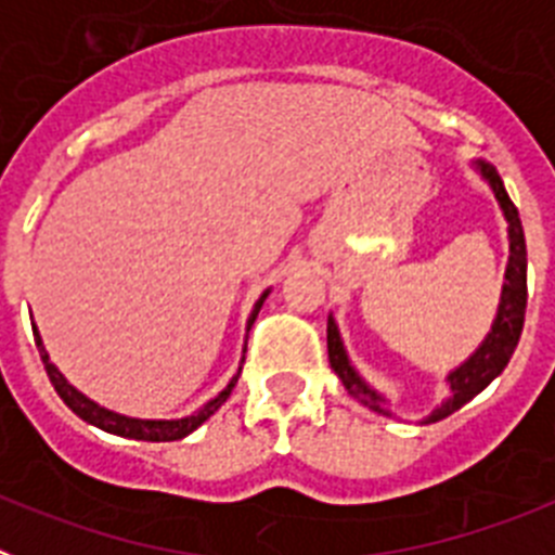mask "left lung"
<instances>
[{"label": "left lung", "mask_w": 555, "mask_h": 555, "mask_svg": "<svg viewBox=\"0 0 555 555\" xmlns=\"http://www.w3.org/2000/svg\"><path fill=\"white\" fill-rule=\"evenodd\" d=\"M480 175L489 180L492 185L494 197H498L500 208L508 219V238H512V258H508L506 269V286H503V297H500V311L498 320H494L492 333L487 336V341L475 350V356L469 358L467 364H461L459 370L450 372V389H453V397L448 403H442V409H436L434 414L428 416V423H439L444 416H450L453 411H459L461 405L469 403L475 395L487 389L500 372L506 370L508 358L514 356L519 341V333H522V325H526V306H528V258H526V233H522V222H519L517 205L512 203V197L503 189V180H500L498 169L489 164H478ZM327 358H331V366L345 389L350 391L352 397H358L361 403L370 405V409L380 411V395L370 389V386L358 377V372L352 370L350 361H347L345 345H341V336H338V327L333 322V317H327Z\"/></svg>", "instance_id": "1"}]
</instances>
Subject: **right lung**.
<instances>
[{"instance_id":"right-lung-1","label":"right lung","mask_w":555,"mask_h":555,"mask_svg":"<svg viewBox=\"0 0 555 555\" xmlns=\"http://www.w3.org/2000/svg\"><path fill=\"white\" fill-rule=\"evenodd\" d=\"M263 300H267V292H263L261 300L255 302L253 317H249L247 327H253V322H255V317H258V311H261ZM33 333H36V347H38V352H41L43 370H47L49 380H52V386H55V391L61 395L63 403L75 411L80 420H86V423L96 425V428L107 430V434L127 436V439H141V442H175V439H183V436H189L191 430H197L199 425H203L205 420H208V416L214 414V411H217L224 400H228L230 391H233V386H235V380H238V375H242V366H238V372L233 375V380L228 384V389L219 391V395L214 397L208 405H203L197 414L183 416V420H132V416L113 414V411L102 409V405H96L94 400H88L86 395H80V391H77L75 386L68 384L66 377L55 370V364H49V356H47V350H43V341H41V336H38L36 327H33ZM244 352H247V347H244Z\"/></svg>"}]
</instances>
